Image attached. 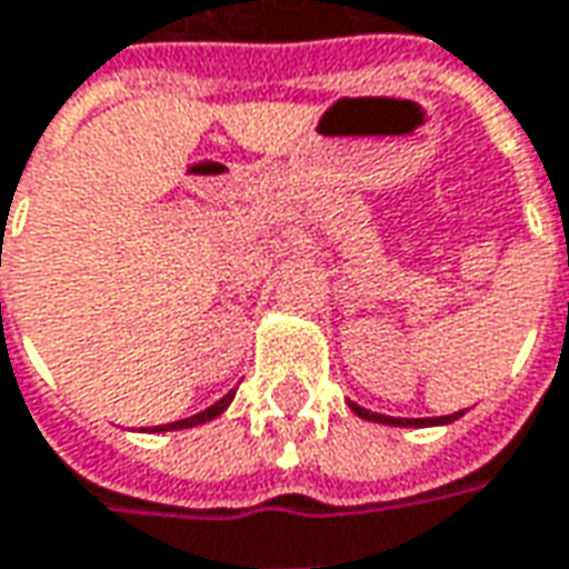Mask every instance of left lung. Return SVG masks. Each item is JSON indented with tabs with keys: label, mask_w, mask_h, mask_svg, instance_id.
Returning <instances> with one entry per match:
<instances>
[{
	"label": "left lung",
	"mask_w": 569,
	"mask_h": 569,
	"mask_svg": "<svg viewBox=\"0 0 569 569\" xmlns=\"http://www.w3.org/2000/svg\"><path fill=\"white\" fill-rule=\"evenodd\" d=\"M350 410L357 413L360 419H369V422H382V426H403V429H426V426H448L453 419L463 417V410L460 413H451V417H426V419H403V417H382V413H372V410H366L360 403H350Z\"/></svg>",
	"instance_id": "8db88e82"
}]
</instances>
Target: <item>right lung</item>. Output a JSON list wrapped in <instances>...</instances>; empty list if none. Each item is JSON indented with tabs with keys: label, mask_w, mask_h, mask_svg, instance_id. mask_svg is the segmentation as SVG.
<instances>
[{
	"label": "right lung",
	"mask_w": 569,
	"mask_h": 569,
	"mask_svg": "<svg viewBox=\"0 0 569 569\" xmlns=\"http://www.w3.org/2000/svg\"><path fill=\"white\" fill-rule=\"evenodd\" d=\"M234 400V391H228L224 398H219L212 407H206V410H200V413H193V417L187 419H178V422H166V426H152L150 432H174V429H193V426H203V422H209V419L222 417L224 410H228V403Z\"/></svg>",
	"instance_id": "add662e5"
}]
</instances>
